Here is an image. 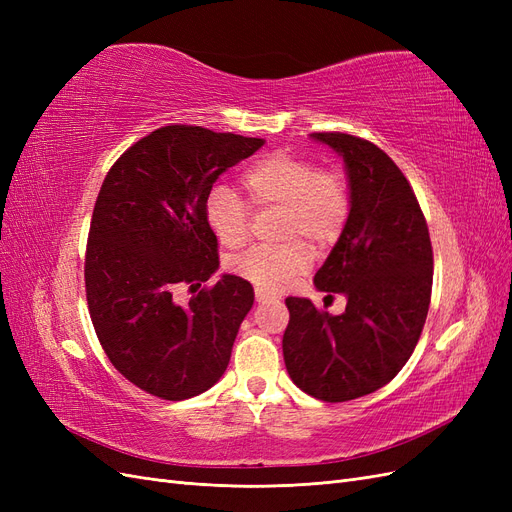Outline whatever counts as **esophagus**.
Returning a JSON list of instances; mask_svg holds the SVG:
<instances>
[{"mask_svg": "<svg viewBox=\"0 0 512 512\" xmlns=\"http://www.w3.org/2000/svg\"><path fill=\"white\" fill-rule=\"evenodd\" d=\"M256 301L258 303H273V301H280V294L271 292L267 288H256Z\"/></svg>", "mask_w": 512, "mask_h": 512, "instance_id": "obj_1", "label": "esophagus"}]
</instances>
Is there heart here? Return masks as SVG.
I'll return each instance as SVG.
<instances>
[{
	"label": "heart",
	"mask_w": 512,
	"mask_h": 512,
	"mask_svg": "<svg viewBox=\"0 0 512 512\" xmlns=\"http://www.w3.org/2000/svg\"><path fill=\"white\" fill-rule=\"evenodd\" d=\"M241 188L254 211L277 209L275 239L282 243L254 247L230 262L232 273L260 288H286L309 265L307 245L318 252L335 245L350 218L348 179L290 151L252 162L241 173ZM205 220L226 250H239L250 237V209L228 188L209 192Z\"/></svg>",
	"instance_id": "b5f03b06"
}]
</instances>
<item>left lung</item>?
<instances>
[{
  "mask_svg": "<svg viewBox=\"0 0 512 512\" xmlns=\"http://www.w3.org/2000/svg\"><path fill=\"white\" fill-rule=\"evenodd\" d=\"M312 138L344 158L352 194L348 224L314 284L348 305L331 316L288 297L282 348L292 382L337 404L378 391L408 363L429 312L433 250L412 185L380 147L342 132Z\"/></svg>",
  "mask_w": 512,
  "mask_h": 512,
  "instance_id": "left-lung-1",
  "label": "left lung"
}]
</instances>
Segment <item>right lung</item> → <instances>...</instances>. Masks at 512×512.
<instances>
[{"label":"right lung","instance_id":"add662e5","mask_svg":"<svg viewBox=\"0 0 512 512\" xmlns=\"http://www.w3.org/2000/svg\"><path fill=\"white\" fill-rule=\"evenodd\" d=\"M265 141L200 126H164L111 166L91 215L85 290L108 361L138 389L168 401L205 393L222 378L252 284L218 271L205 200L226 168ZM188 285V306L174 294Z\"/></svg>","mask_w":512,"mask_h":512}]
</instances>
